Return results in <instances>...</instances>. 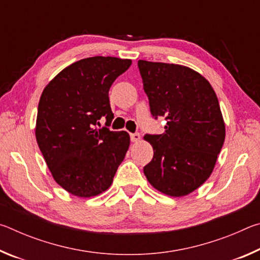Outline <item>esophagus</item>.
Masks as SVG:
<instances>
[{
    "mask_svg": "<svg viewBox=\"0 0 260 260\" xmlns=\"http://www.w3.org/2000/svg\"><path fill=\"white\" fill-rule=\"evenodd\" d=\"M140 139H141V136H140L139 133H132V134H131L132 142H139Z\"/></svg>",
    "mask_w": 260,
    "mask_h": 260,
    "instance_id": "1",
    "label": "esophagus"
}]
</instances>
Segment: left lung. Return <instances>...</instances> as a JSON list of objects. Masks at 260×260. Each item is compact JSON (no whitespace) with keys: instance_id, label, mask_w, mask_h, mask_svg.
<instances>
[{"instance_id":"8db88e82","label":"left lung","mask_w":260,"mask_h":260,"mask_svg":"<svg viewBox=\"0 0 260 260\" xmlns=\"http://www.w3.org/2000/svg\"><path fill=\"white\" fill-rule=\"evenodd\" d=\"M138 67L152 117L166 120L164 133L144 135L153 157L143 172L157 190L188 195L212 173L225 141L218 98L210 82L187 67L148 60Z\"/></svg>"}]
</instances>
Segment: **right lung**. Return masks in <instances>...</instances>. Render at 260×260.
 <instances>
[{"label": "right lung", "instance_id": "obj_1", "mask_svg": "<svg viewBox=\"0 0 260 260\" xmlns=\"http://www.w3.org/2000/svg\"><path fill=\"white\" fill-rule=\"evenodd\" d=\"M131 59L95 56L65 68L48 83L38 107V146L55 181L78 197L100 195L111 186L129 147L127 132L110 126L109 90Z\"/></svg>", "mask_w": 260, "mask_h": 260}]
</instances>
